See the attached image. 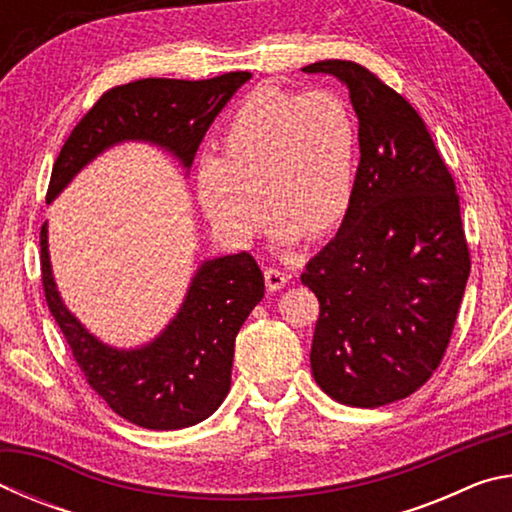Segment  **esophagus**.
I'll use <instances>...</instances> for the list:
<instances>
[{"mask_svg":"<svg viewBox=\"0 0 512 512\" xmlns=\"http://www.w3.org/2000/svg\"><path fill=\"white\" fill-rule=\"evenodd\" d=\"M264 280L268 291H280L287 287V273L280 271V268H266Z\"/></svg>","mask_w":512,"mask_h":512,"instance_id":"obj_1","label":"esophagus"}]
</instances>
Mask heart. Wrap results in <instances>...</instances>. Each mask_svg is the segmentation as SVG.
<instances>
[{
	"instance_id": "heart-1",
	"label": "heart",
	"mask_w": 512,
	"mask_h": 512,
	"mask_svg": "<svg viewBox=\"0 0 512 512\" xmlns=\"http://www.w3.org/2000/svg\"><path fill=\"white\" fill-rule=\"evenodd\" d=\"M357 169L359 126L341 94L257 88L225 119L219 155L198 164L196 196L230 244H253L266 212L277 244L291 246L339 228Z\"/></svg>"
}]
</instances>
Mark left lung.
Listing matches in <instances>:
<instances>
[{
  "label": "left lung",
  "mask_w": 512,
  "mask_h": 512,
  "mask_svg": "<svg viewBox=\"0 0 512 512\" xmlns=\"http://www.w3.org/2000/svg\"><path fill=\"white\" fill-rule=\"evenodd\" d=\"M302 72L350 90L361 151L350 212L300 275L320 302L311 372L332 400L377 409L418 391L447 350L470 277L461 205L409 101L352 60Z\"/></svg>",
  "instance_id": "1"
}]
</instances>
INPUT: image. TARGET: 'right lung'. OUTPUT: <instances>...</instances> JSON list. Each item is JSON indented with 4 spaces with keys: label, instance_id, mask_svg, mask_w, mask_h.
Listing matches in <instances>:
<instances>
[{
    "label": "right lung",
    "instance_id": "1",
    "mask_svg": "<svg viewBox=\"0 0 512 512\" xmlns=\"http://www.w3.org/2000/svg\"><path fill=\"white\" fill-rule=\"evenodd\" d=\"M248 72L205 81L142 79L108 90L67 137L49 180L47 203L103 151L144 142L171 153L189 173L198 144ZM42 287L51 316L76 363L103 402L144 429L173 431L203 422L230 391L235 339L264 298L253 255H223L196 268L183 305L153 341L112 348L65 307L49 259L47 223L40 232Z\"/></svg>",
    "mask_w": 512,
    "mask_h": 512
}]
</instances>
